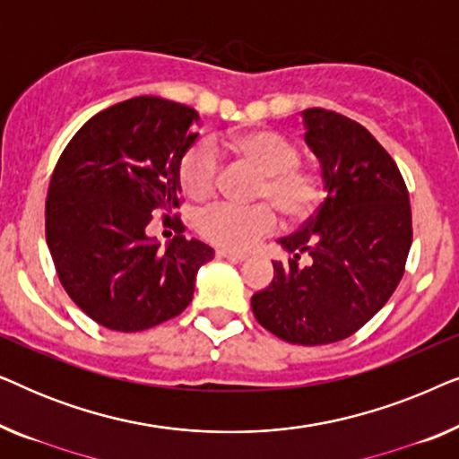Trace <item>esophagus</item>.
<instances>
[{
    "instance_id": "1",
    "label": "esophagus",
    "mask_w": 459,
    "mask_h": 459,
    "mask_svg": "<svg viewBox=\"0 0 459 459\" xmlns=\"http://www.w3.org/2000/svg\"><path fill=\"white\" fill-rule=\"evenodd\" d=\"M217 256H219V259H228V261H236V263L247 261V255L234 253V250H225V248H219L217 250Z\"/></svg>"
}]
</instances>
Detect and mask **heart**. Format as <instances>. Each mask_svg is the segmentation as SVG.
<instances>
[{
  "mask_svg": "<svg viewBox=\"0 0 459 459\" xmlns=\"http://www.w3.org/2000/svg\"><path fill=\"white\" fill-rule=\"evenodd\" d=\"M225 150L253 162L263 173L256 198L267 204L215 206L200 219V231L223 248L247 250L275 230V211L286 223H300L316 211L322 198L319 178L300 167L297 143L272 129H250L228 135L221 142ZM219 165L209 143L200 142L181 156L179 181L192 200H206L217 187ZM269 204L273 205L268 206Z\"/></svg>",
  "mask_w": 459,
  "mask_h": 459,
  "instance_id": "heart-1",
  "label": "heart"
}]
</instances>
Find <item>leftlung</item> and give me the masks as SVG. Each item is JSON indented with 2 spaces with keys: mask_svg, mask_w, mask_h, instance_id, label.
I'll return each mask as SVG.
<instances>
[{
  "mask_svg": "<svg viewBox=\"0 0 459 459\" xmlns=\"http://www.w3.org/2000/svg\"><path fill=\"white\" fill-rule=\"evenodd\" d=\"M305 143L322 167L325 198L273 261V280L250 307L263 328L292 344H330L378 313L403 278L411 247L410 194L397 165L363 125L303 110Z\"/></svg>",
  "mask_w": 459,
  "mask_h": 459,
  "instance_id": "1",
  "label": "left lung"
}]
</instances>
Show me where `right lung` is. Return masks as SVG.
<instances>
[{
    "instance_id": "right-lung-1",
    "label": "right lung",
    "mask_w": 459,
    "mask_h": 459,
    "mask_svg": "<svg viewBox=\"0 0 459 459\" xmlns=\"http://www.w3.org/2000/svg\"><path fill=\"white\" fill-rule=\"evenodd\" d=\"M198 121L171 100H125L91 117L54 169L49 253L68 297L104 328L140 332L179 316L198 269L215 256L209 244L181 236V221L165 248L148 236L152 215L179 206V162Z\"/></svg>"
}]
</instances>
